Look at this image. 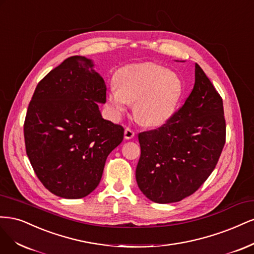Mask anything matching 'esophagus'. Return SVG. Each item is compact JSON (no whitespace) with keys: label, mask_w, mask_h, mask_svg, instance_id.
<instances>
[{"label":"esophagus","mask_w":254,"mask_h":254,"mask_svg":"<svg viewBox=\"0 0 254 254\" xmlns=\"http://www.w3.org/2000/svg\"><path fill=\"white\" fill-rule=\"evenodd\" d=\"M135 136V132L130 128V127H127L125 129V138L126 139H132Z\"/></svg>","instance_id":"1"}]
</instances>
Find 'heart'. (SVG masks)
Listing matches in <instances>:
<instances>
[{
  "label": "heart",
  "instance_id": "b5f03b06",
  "mask_svg": "<svg viewBox=\"0 0 254 254\" xmlns=\"http://www.w3.org/2000/svg\"><path fill=\"white\" fill-rule=\"evenodd\" d=\"M117 87H112L108 101L114 115L119 117L134 102L136 118L146 126H160L174 113L182 93V82L176 73L161 65L143 63L119 70Z\"/></svg>",
  "mask_w": 254,
  "mask_h": 254
}]
</instances>
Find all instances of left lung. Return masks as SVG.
I'll return each instance as SVG.
<instances>
[{
  "mask_svg": "<svg viewBox=\"0 0 254 254\" xmlns=\"http://www.w3.org/2000/svg\"><path fill=\"white\" fill-rule=\"evenodd\" d=\"M139 189L157 203L181 201L207 181L226 142L223 99L198 64L185 103L161 127L138 134Z\"/></svg>",
  "mask_w": 254,
  "mask_h": 254,
  "instance_id": "1",
  "label": "left lung"
}]
</instances>
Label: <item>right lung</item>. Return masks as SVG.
Returning a JSON list of instances; mask_svg holds the SVG:
<instances>
[{"instance_id": "1", "label": "right lung", "mask_w": 254, "mask_h": 254, "mask_svg": "<svg viewBox=\"0 0 254 254\" xmlns=\"http://www.w3.org/2000/svg\"><path fill=\"white\" fill-rule=\"evenodd\" d=\"M104 80L84 57L72 56L38 83L29 102L24 139L39 181L63 198L85 197L99 185L109 154L125 128L101 117Z\"/></svg>"}]
</instances>
